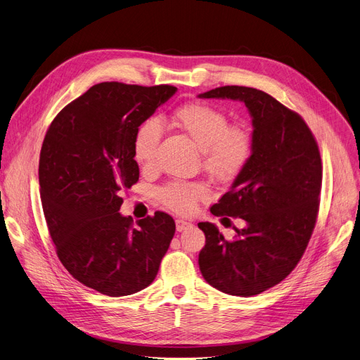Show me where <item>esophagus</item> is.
<instances>
[{"instance_id":"1","label":"esophagus","mask_w":360,"mask_h":360,"mask_svg":"<svg viewBox=\"0 0 360 360\" xmlns=\"http://www.w3.org/2000/svg\"><path fill=\"white\" fill-rule=\"evenodd\" d=\"M175 223H176V231L178 232H182V231H185L186 228H190V226H191L190 221H186L184 219H176Z\"/></svg>"}]
</instances>
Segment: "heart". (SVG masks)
I'll return each mask as SVG.
<instances>
[{
    "instance_id": "heart-1",
    "label": "heart",
    "mask_w": 360,
    "mask_h": 360,
    "mask_svg": "<svg viewBox=\"0 0 360 360\" xmlns=\"http://www.w3.org/2000/svg\"><path fill=\"white\" fill-rule=\"evenodd\" d=\"M170 121L201 150L204 169L217 179H235L252 156L251 129L243 124L229 125L228 115L217 108L186 103L174 110ZM160 140L162 127L156 118H147L137 127L132 151L143 167L155 165ZM205 195L204 185L190 182H170L159 191L163 204L178 213L193 212L197 201Z\"/></svg>"
}]
</instances>
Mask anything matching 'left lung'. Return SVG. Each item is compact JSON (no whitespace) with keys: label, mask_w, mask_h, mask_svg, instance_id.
I'll list each match as a JSON object with an SVG mask.
<instances>
[{"label":"left lung","mask_w":360,"mask_h":360,"mask_svg":"<svg viewBox=\"0 0 360 360\" xmlns=\"http://www.w3.org/2000/svg\"><path fill=\"white\" fill-rule=\"evenodd\" d=\"M198 98L243 102L252 118V156L210 209L240 219L243 228L226 239L216 224L198 223L205 235L198 264L217 290L254 296L285 280L307 250L323 182L318 144L296 112L262 90L223 86Z\"/></svg>","instance_id":"obj_1"}]
</instances>
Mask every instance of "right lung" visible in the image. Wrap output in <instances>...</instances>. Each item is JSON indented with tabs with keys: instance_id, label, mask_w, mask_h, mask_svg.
Listing matches in <instances>:
<instances>
[{
	"instance_id": "right-lung-1",
	"label": "right lung",
	"mask_w": 360,
	"mask_h": 360,
	"mask_svg": "<svg viewBox=\"0 0 360 360\" xmlns=\"http://www.w3.org/2000/svg\"><path fill=\"white\" fill-rule=\"evenodd\" d=\"M176 90L167 84H94L46 131L39 185L56 255L75 280L106 296H127L151 285L175 235L174 219L163 212L137 224L122 216L120 193L140 176L132 151L137 127Z\"/></svg>"
}]
</instances>
